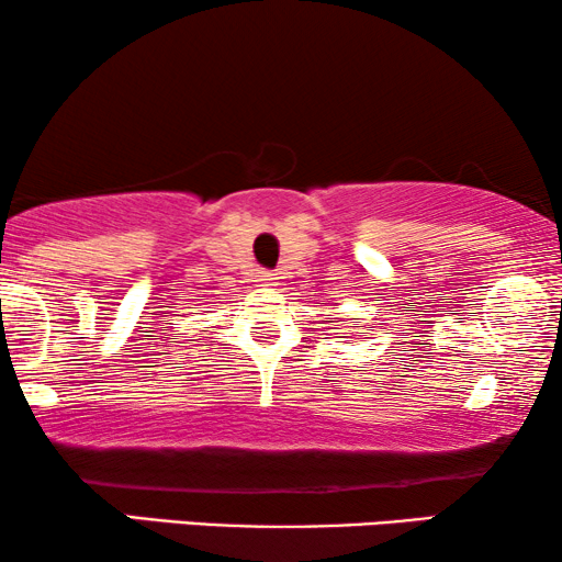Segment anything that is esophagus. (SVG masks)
I'll return each mask as SVG.
<instances>
[{
  "label": "esophagus",
  "instance_id": "esophagus-1",
  "mask_svg": "<svg viewBox=\"0 0 562 562\" xmlns=\"http://www.w3.org/2000/svg\"><path fill=\"white\" fill-rule=\"evenodd\" d=\"M256 283H258V286H263V289H271V286H276V276L271 271H258Z\"/></svg>",
  "mask_w": 562,
  "mask_h": 562
}]
</instances>
